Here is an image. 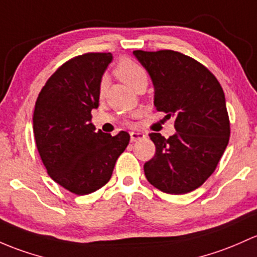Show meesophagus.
Wrapping results in <instances>:
<instances>
[{"mask_svg":"<svg viewBox=\"0 0 257 257\" xmlns=\"http://www.w3.org/2000/svg\"><path fill=\"white\" fill-rule=\"evenodd\" d=\"M145 134L142 132H131V140L132 142H137V140L144 139Z\"/></svg>","mask_w":257,"mask_h":257,"instance_id":"1","label":"esophagus"}]
</instances>
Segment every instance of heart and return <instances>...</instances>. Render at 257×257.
<instances>
[{
    "instance_id": "b5f03b06",
    "label": "heart",
    "mask_w": 257,
    "mask_h": 257,
    "mask_svg": "<svg viewBox=\"0 0 257 257\" xmlns=\"http://www.w3.org/2000/svg\"><path fill=\"white\" fill-rule=\"evenodd\" d=\"M115 74L125 85H128L132 88L139 82L148 80L147 71H145L144 67L138 64L137 61L129 60V59H124V60L119 61V64L115 67ZM104 87H106L104 82H102L101 88H99L101 92H103Z\"/></svg>"
}]
</instances>
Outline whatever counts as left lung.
I'll return each mask as SVG.
<instances>
[{"mask_svg":"<svg viewBox=\"0 0 257 257\" xmlns=\"http://www.w3.org/2000/svg\"><path fill=\"white\" fill-rule=\"evenodd\" d=\"M133 54L149 74L156 109L174 118L176 129L169 139L149 134L156 153L144 165L145 176L165 193L191 192L214 172L229 143L223 88L207 67L178 51Z\"/></svg>","mask_w":257,"mask_h":257,"instance_id":"1","label":"left lung"}]
</instances>
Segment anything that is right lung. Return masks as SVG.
Returning <instances> with one entry per match:
<instances>
[{
    "label": "right lung",
    "instance_id": "1",
    "mask_svg": "<svg viewBox=\"0 0 257 257\" xmlns=\"http://www.w3.org/2000/svg\"><path fill=\"white\" fill-rule=\"evenodd\" d=\"M110 53H88L59 67L40 91L33 113L36 144L48 175L70 192L83 196L109 181L131 136L96 131L92 109Z\"/></svg>",
    "mask_w": 257,
    "mask_h": 257
}]
</instances>
